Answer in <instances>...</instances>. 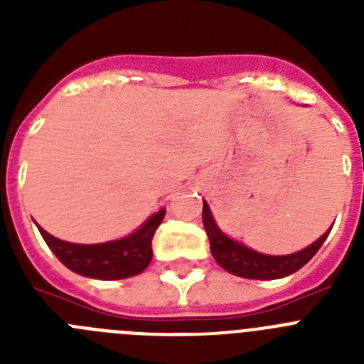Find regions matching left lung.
Instances as JSON below:
<instances>
[{
	"label": "left lung",
	"mask_w": 364,
	"mask_h": 364,
	"mask_svg": "<svg viewBox=\"0 0 364 364\" xmlns=\"http://www.w3.org/2000/svg\"><path fill=\"white\" fill-rule=\"evenodd\" d=\"M202 220H204V230L208 233V239H210L211 255L218 264L233 275H239L244 279H255V281L282 279L301 269L315 253L319 252V247L326 240L328 233L332 231V228H330L326 233L321 235L319 239L301 252L290 253V255H266V253L255 252L252 247L244 246V244L228 237L217 226L213 213H211L210 205L205 200L204 208H202Z\"/></svg>",
	"instance_id": "left-lung-1"
}]
</instances>
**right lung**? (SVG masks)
<instances>
[{
    "label": "right lung",
    "mask_w": 364,
    "mask_h": 364,
    "mask_svg": "<svg viewBox=\"0 0 364 364\" xmlns=\"http://www.w3.org/2000/svg\"><path fill=\"white\" fill-rule=\"evenodd\" d=\"M166 208L151 215L142 226L118 240L102 244H74L60 240L38 226L50 252L70 272L100 281H118L142 273L153 259L154 231L162 224Z\"/></svg>",
    "instance_id": "right-lung-1"
}]
</instances>
